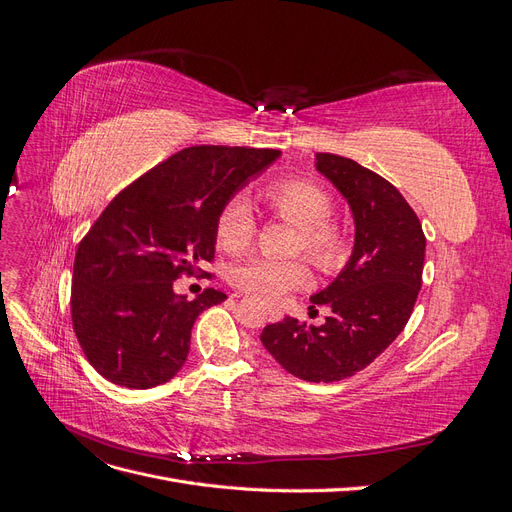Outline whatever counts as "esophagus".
<instances>
[{
    "label": "esophagus",
    "mask_w": 512,
    "mask_h": 512,
    "mask_svg": "<svg viewBox=\"0 0 512 512\" xmlns=\"http://www.w3.org/2000/svg\"><path fill=\"white\" fill-rule=\"evenodd\" d=\"M267 316H269L271 322L282 320V312H280V309H275V307H269V309H267Z\"/></svg>",
    "instance_id": "1"
}]
</instances>
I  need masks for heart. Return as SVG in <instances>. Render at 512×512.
Here are the masks:
<instances>
[{"label": "heart", "instance_id": "heart-1", "mask_svg": "<svg viewBox=\"0 0 512 512\" xmlns=\"http://www.w3.org/2000/svg\"><path fill=\"white\" fill-rule=\"evenodd\" d=\"M265 207L282 222L299 228L294 254H303L322 273H337L350 256L348 226L333 218V198L314 179L288 175L265 183L258 192ZM215 243L228 254H243L256 235V220L243 200H230L215 218ZM309 271L301 260H252L232 271V284L262 301H280L305 286Z\"/></svg>", "mask_w": 512, "mask_h": 512}]
</instances>
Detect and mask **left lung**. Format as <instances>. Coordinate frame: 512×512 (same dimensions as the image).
I'll return each instance as SVG.
<instances>
[{
	"instance_id": "1",
	"label": "left lung",
	"mask_w": 512,
	"mask_h": 512,
	"mask_svg": "<svg viewBox=\"0 0 512 512\" xmlns=\"http://www.w3.org/2000/svg\"><path fill=\"white\" fill-rule=\"evenodd\" d=\"M316 160L352 209L354 250L335 282L312 297L309 309H331L324 324L284 318L262 329L260 342L288 374L337 382L374 363L404 331L423 282L425 235L393 183L335 153Z\"/></svg>"
}]
</instances>
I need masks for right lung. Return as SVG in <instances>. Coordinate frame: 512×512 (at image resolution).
<instances>
[{"mask_svg": "<svg viewBox=\"0 0 512 512\" xmlns=\"http://www.w3.org/2000/svg\"><path fill=\"white\" fill-rule=\"evenodd\" d=\"M280 151L198 145L123 188L81 239L70 312L87 361L108 382L151 389L168 382L190 352L203 309L226 299L207 288L175 294L179 277H205L215 256V218L241 185Z\"/></svg>", "mask_w": 512, "mask_h": 512, "instance_id": "1", "label": "right lung"}]
</instances>
